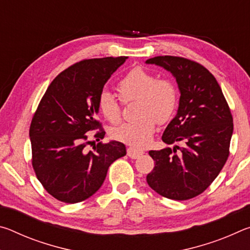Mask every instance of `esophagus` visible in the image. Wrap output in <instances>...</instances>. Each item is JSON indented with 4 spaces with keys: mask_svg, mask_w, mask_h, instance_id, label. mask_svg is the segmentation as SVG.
<instances>
[{
    "mask_svg": "<svg viewBox=\"0 0 250 250\" xmlns=\"http://www.w3.org/2000/svg\"><path fill=\"white\" fill-rule=\"evenodd\" d=\"M126 153H128V156L131 159H138V158H140V156L145 153V152L140 149H135V147H128Z\"/></svg>",
    "mask_w": 250,
    "mask_h": 250,
    "instance_id": "1",
    "label": "esophagus"
}]
</instances>
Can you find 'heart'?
I'll list each match as a JSON object with an SVG mask.
<instances>
[{"instance_id": "1", "label": "heart", "mask_w": 250, "mask_h": 250, "mask_svg": "<svg viewBox=\"0 0 250 250\" xmlns=\"http://www.w3.org/2000/svg\"><path fill=\"white\" fill-rule=\"evenodd\" d=\"M120 100L124 104L137 100L135 116L138 118L111 131L112 138L125 145L142 147L149 145L156 124H164L174 115L177 105V89L167 78L155 76L142 67L131 69L117 84ZM98 108L110 124L121 120V104L108 91L99 96Z\"/></svg>"}]
</instances>
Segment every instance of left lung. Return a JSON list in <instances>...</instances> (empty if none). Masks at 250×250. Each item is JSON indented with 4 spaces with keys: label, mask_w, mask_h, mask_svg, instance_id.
Segmentation results:
<instances>
[{
    "label": "left lung",
    "mask_w": 250,
    "mask_h": 250,
    "mask_svg": "<svg viewBox=\"0 0 250 250\" xmlns=\"http://www.w3.org/2000/svg\"><path fill=\"white\" fill-rule=\"evenodd\" d=\"M146 64L163 67L176 79L181 92L179 110L162 140L167 145H184L149 151L155 167L146 182L161 196L189 200L213 183L229 155L234 129L229 105L216 78L198 62L158 56L147 59Z\"/></svg>",
    "instance_id": "8db88e82"
}]
</instances>
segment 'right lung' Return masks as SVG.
<instances>
[{
  "label": "right lung",
  "instance_id": "1",
  "mask_svg": "<svg viewBox=\"0 0 250 250\" xmlns=\"http://www.w3.org/2000/svg\"><path fill=\"white\" fill-rule=\"evenodd\" d=\"M128 57L83 59L55 78L41 99L29 126L32 166L43 188L56 200L74 204L98 191L109 167L126 154L124 143L90 141L104 138L98 99L111 75Z\"/></svg>",
  "mask_w": 250,
  "mask_h": 250
}]
</instances>
